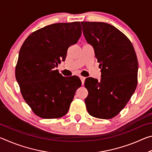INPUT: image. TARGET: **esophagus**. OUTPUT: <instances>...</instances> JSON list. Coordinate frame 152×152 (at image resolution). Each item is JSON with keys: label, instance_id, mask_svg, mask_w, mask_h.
Masks as SVG:
<instances>
[{"label": "esophagus", "instance_id": "esophagus-1", "mask_svg": "<svg viewBox=\"0 0 152 152\" xmlns=\"http://www.w3.org/2000/svg\"><path fill=\"white\" fill-rule=\"evenodd\" d=\"M80 78L81 80V82H82V84L83 85L84 83V80H85V78L83 76H80Z\"/></svg>", "mask_w": 152, "mask_h": 152}]
</instances>
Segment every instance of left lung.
<instances>
[{"mask_svg":"<svg viewBox=\"0 0 152 152\" xmlns=\"http://www.w3.org/2000/svg\"><path fill=\"white\" fill-rule=\"evenodd\" d=\"M81 25L101 69V80L91 77L85 80L86 109L94 117L112 119L123 109L137 87V56L127 36L113 25L88 21Z\"/></svg>","mask_w":152,"mask_h":152,"instance_id":"1","label":"left lung"}]
</instances>
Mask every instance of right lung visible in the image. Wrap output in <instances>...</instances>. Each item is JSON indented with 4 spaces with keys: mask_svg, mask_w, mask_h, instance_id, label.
Instances as JSON below:
<instances>
[{
    "mask_svg": "<svg viewBox=\"0 0 152 152\" xmlns=\"http://www.w3.org/2000/svg\"><path fill=\"white\" fill-rule=\"evenodd\" d=\"M82 34L80 22L47 25L28 36L20 49L15 77L25 102L43 119H58L68 113L78 76L64 77L55 67L65 60L67 50Z\"/></svg>",
    "mask_w": 152,
    "mask_h": 152,
    "instance_id": "add662e5",
    "label": "right lung"
}]
</instances>
